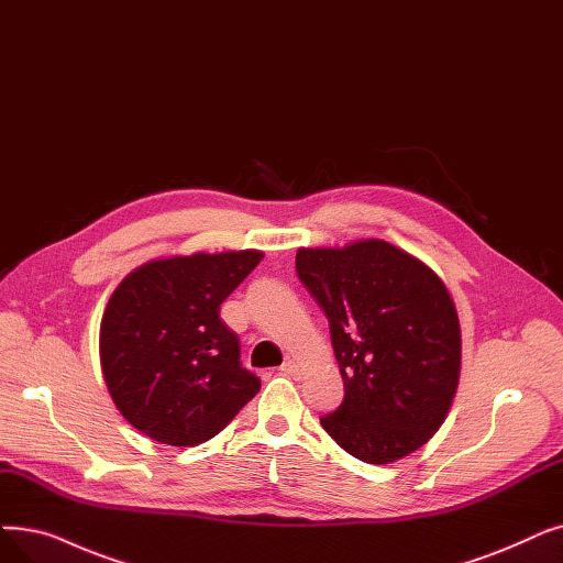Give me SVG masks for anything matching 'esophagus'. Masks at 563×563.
I'll return each mask as SVG.
<instances>
[{
  "label": "esophagus",
  "instance_id": "34e87169",
  "mask_svg": "<svg viewBox=\"0 0 563 563\" xmlns=\"http://www.w3.org/2000/svg\"><path fill=\"white\" fill-rule=\"evenodd\" d=\"M287 377H299L301 375V365L297 363V361H287V363H283V368H280Z\"/></svg>",
  "mask_w": 563,
  "mask_h": 563
}]
</instances>
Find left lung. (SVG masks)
<instances>
[{
    "instance_id": "left-lung-1",
    "label": "left lung",
    "mask_w": 563,
    "mask_h": 563,
    "mask_svg": "<svg viewBox=\"0 0 563 563\" xmlns=\"http://www.w3.org/2000/svg\"><path fill=\"white\" fill-rule=\"evenodd\" d=\"M297 274L327 314L345 384L322 428L368 464L421 449L444 423L460 379V322L442 278L382 239L299 249Z\"/></svg>"
}]
</instances>
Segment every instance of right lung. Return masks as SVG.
<instances>
[{
    "label": "right lung",
    "mask_w": 563,
    "mask_h": 563,
    "mask_svg": "<svg viewBox=\"0 0 563 563\" xmlns=\"http://www.w3.org/2000/svg\"><path fill=\"white\" fill-rule=\"evenodd\" d=\"M264 255L195 253L131 272L101 320V368L133 428L167 446H195L221 432L253 400L260 379L241 368L221 303Z\"/></svg>",
    "instance_id": "right-lung-1"
}]
</instances>
